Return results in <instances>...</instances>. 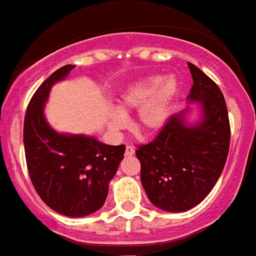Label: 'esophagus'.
I'll use <instances>...</instances> for the list:
<instances>
[{"instance_id":"1","label":"esophagus","mask_w":256,"mask_h":256,"mask_svg":"<svg viewBox=\"0 0 256 256\" xmlns=\"http://www.w3.org/2000/svg\"><path fill=\"white\" fill-rule=\"evenodd\" d=\"M135 154V148L132 146H126V156H132Z\"/></svg>"}]
</instances>
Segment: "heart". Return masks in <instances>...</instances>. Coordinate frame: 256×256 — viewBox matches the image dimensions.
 <instances>
[{"label":"heart","mask_w":256,"mask_h":256,"mask_svg":"<svg viewBox=\"0 0 256 256\" xmlns=\"http://www.w3.org/2000/svg\"><path fill=\"white\" fill-rule=\"evenodd\" d=\"M180 92V82L174 74L164 78L150 74L139 79L120 95L117 110L109 116L112 130H118L126 126V116L139 109L135 130L140 135L151 136L164 130L170 118L172 106Z\"/></svg>","instance_id":"obj_1"}]
</instances>
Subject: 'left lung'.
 <instances>
[{
	"mask_svg": "<svg viewBox=\"0 0 256 256\" xmlns=\"http://www.w3.org/2000/svg\"><path fill=\"white\" fill-rule=\"evenodd\" d=\"M194 84L188 104L199 105V118L190 122V108L172 114L148 144L138 147L140 180L158 208L187 212L202 202L222 173L229 152L230 126L224 95L206 74L191 62Z\"/></svg>",
	"mask_w": 256,
	"mask_h": 256,
	"instance_id": "left-lung-1",
	"label": "left lung"
}]
</instances>
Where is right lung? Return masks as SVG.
Segmentation results:
<instances>
[{
    "mask_svg": "<svg viewBox=\"0 0 256 256\" xmlns=\"http://www.w3.org/2000/svg\"><path fill=\"white\" fill-rule=\"evenodd\" d=\"M74 65L57 69L39 86L24 117V151L30 177L40 199L66 217L100 210L124 158L126 146H110L92 136L60 134L44 117L50 90Z\"/></svg>",
    "mask_w": 256,
    "mask_h": 256,
    "instance_id": "obj_1",
    "label": "right lung"
}]
</instances>
